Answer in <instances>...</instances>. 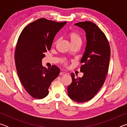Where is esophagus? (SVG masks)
Returning a JSON list of instances; mask_svg holds the SVG:
<instances>
[{
    "label": "esophagus",
    "instance_id": "esophagus-1",
    "mask_svg": "<svg viewBox=\"0 0 127 127\" xmlns=\"http://www.w3.org/2000/svg\"><path fill=\"white\" fill-rule=\"evenodd\" d=\"M59 74L61 75V76H64V75L66 74V73L64 72H61V73H60Z\"/></svg>",
    "mask_w": 127,
    "mask_h": 127
}]
</instances>
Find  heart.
I'll return each mask as SVG.
<instances>
[{
	"label": "heart",
	"instance_id": "1",
	"mask_svg": "<svg viewBox=\"0 0 127 127\" xmlns=\"http://www.w3.org/2000/svg\"><path fill=\"white\" fill-rule=\"evenodd\" d=\"M67 36L72 46L74 45H81L82 42V38L80 34L78 32L76 31H71L68 33ZM58 42V40H56L55 44Z\"/></svg>",
	"mask_w": 127,
	"mask_h": 127
}]
</instances>
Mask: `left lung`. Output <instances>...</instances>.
Instances as JSON below:
<instances>
[{"instance_id":"left-lung-1","label":"left lung","mask_w":127,"mask_h":127,"mask_svg":"<svg viewBox=\"0 0 127 127\" xmlns=\"http://www.w3.org/2000/svg\"><path fill=\"white\" fill-rule=\"evenodd\" d=\"M85 30L86 46L81 60L82 77L75 78L71 74L72 82L67 88L68 96L78 102L91 100L104 85L108 71L110 48L106 36L97 25L90 21L74 24Z\"/></svg>"}]
</instances>
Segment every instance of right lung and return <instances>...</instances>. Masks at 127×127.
<instances>
[{"label":"right lung","instance_id":"1","mask_svg":"<svg viewBox=\"0 0 127 127\" xmlns=\"http://www.w3.org/2000/svg\"><path fill=\"white\" fill-rule=\"evenodd\" d=\"M66 23L40 18L25 27L18 38L14 54L17 73L23 86L33 98L45 97L51 82L59 76L58 67H44L42 59Z\"/></svg>","mask_w":127,"mask_h":127}]
</instances>
